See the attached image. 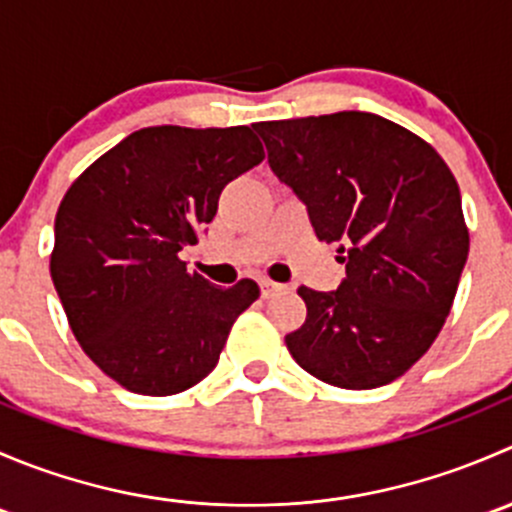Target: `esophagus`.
<instances>
[{
  "label": "esophagus",
  "instance_id": "obj_1",
  "mask_svg": "<svg viewBox=\"0 0 512 512\" xmlns=\"http://www.w3.org/2000/svg\"><path fill=\"white\" fill-rule=\"evenodd\" d=\"M260 289H262V297L265 299H272L275 297V294H280V292H285V285H280V282H272V280H262L260 282Z\"/></svg>",
  "mask_w": 512,
  "mask_h": 512
}]
</instances>
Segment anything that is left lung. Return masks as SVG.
<instances>
[{"mask_svg": "<svg viewBox=\"0 0 512 512\" xmlns=\"http://www.w3.org/2000/svg\"><path fill=\"white\" fill-rule=\"evenodd\" d=\"M277 178L307 205L314 235L339 242L334 292L299 287L307 319L292 359L324 384L376 389L441 332L468 257L461 190L409 128L364 111L255 123Z\"/></svg>", "mask_w": 512, "mask_h": 512, "instance_id": "8db88e82", "label": "left lung"}]
</instances>
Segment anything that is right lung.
Instances as JSON below:
<instances>
[{
  "instance_id": "1",
  "label": "right lung",
  "mask_w": 512,
  "mask_h": 512,
  "mask_svg": "<svg viewBox=\"0 0 512 512\" xmlns=\"http://www.w3.org/2000/svg\"><path fill=\"white\" fill-rule=\"evenodd\" d=\"M247 126H151L94 160L54 223L51 280L86 356L133 394L170 396L218 364L252 280L210 285L178 252L218 213L223 188L262 163Z\"/></svg>"
}]
</instances>
